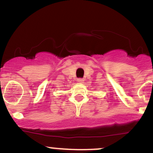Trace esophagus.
Listing matches in <instances>:
<instances>
[{
  "mask_svg": "<svg viewBox=\"0 0 153 153\" xmlns=\"http://www.w3.org/2000/svg\"><path fill=\"white\" fill-rule=\"evenodd\" d=\"M77 80H78V82H80V83H82V82H84V79L82 78H78L77 79Z\"/></svg>",
  "mask_w": 153,
  "mask_h": 153,
  "instance_id": "34e87169",
  "label": "esophagus"
}]
</instances>
